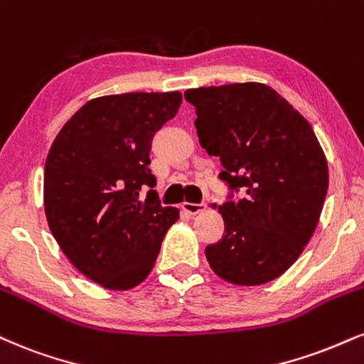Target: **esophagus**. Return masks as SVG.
<instances>
[{"mask_svg":"<svg viewBox=\"0 0 364 364\" xmlns=\"http://www.w3.org/2000/svg\"><path fill=\"white\" fill-rule=\"evenodd\" d=\"M205 207H207L205 203H190V201H185V203L181 205V208L185 210L186 213H190V215H196L201 210H205Z\"/></svg>","mask_w":364,"mask_h":364,"instance_id":"34e87169","label":"esophagus"}]
</instances>
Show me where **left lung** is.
<instances>
[{"instance_id":"8db88e82","label":"left lung","mask_w":364,"mask_h":364,"mask_svg":"<svg viewBox=\"0 0 364 364\" xmlns=\"http://www.w3.org/2000/svg\"><path fill=\"white\" fill-rule=\"evenodd\" d=\"M196 134L220 157L230 193L218 212L222 239L205 249L225 282L254 287L282 277L312 237L329 186V169L312 127L261 82L195 87ZM243 190V198L233 193Z\"/></svg>"}]
</instances>
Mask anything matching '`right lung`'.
<instances>
[{
  "instance_id": "obj_1",
  "label": "right lung",
  "mask_w": 364,
  "mask_h": 364,
  "mask_svg": "<svg viewBox=\"0 0 364 364\" xmlns=\"http://www.w3.org/2000/svg\"><path fill=\"white\" fill-rule=\"evenodd\" d=\"M181 100L179 91L91 100L47 154L43 207L52 235L85 277L108 290H129L147 278L179 218V210L163 207L151 190L149 152Z\"/></svg>"
}]
</instances>
